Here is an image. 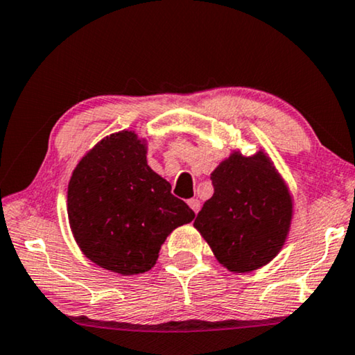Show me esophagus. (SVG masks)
<instances>
[{
	"mask_svg": "<svg viewBox=\"0 0 355 355\" xmlns=\"http://www.w3.org/2000/svg\"><path fill=\"white\" fill-rule=\"evenodd\" d=\"M188 205L193 209L194 214H198V211L200 210V202H199V199H196V198L189 199V200H188Z\"/></svg>",
	"mask_w": 355,
	"mask_h": 355,
	"instance_id": "obj_1",
	"label": "esophagus"
}]
</instances>
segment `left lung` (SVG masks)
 <instances>
[{
    "instance_id": "8db88e82",
    "label": "left lung",
    "mask_w": 355,
    "mask_h": 355,
    "mask_svg": "<svg viewBox=\"0 0 355 355\" xmlns=\"http://www.w3.org/2000/svg\"><path fill=\"white\" fill-rule=\"evenodd\" d=\"M210 180L214 196L196 216L194 228L230 271L264 266L282 248L290 230L287 184L263 151L250 157L232 153Z\"/></svg>"
}]
</instances>
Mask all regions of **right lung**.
Listing matches in <instances>:
<instances>
[{
	"mask_svg": "<svg viewBox=\"0 0 355 355\" xmlns=\"http://www.w3.org/2000/svg\"><path fill=\"white\" fill-rule=\"evenodd\" d=\"M68 220L84 255L108 271H150L161 245L194 211L146 164L134 132L103 139L83 157L68 183Z\"/></svg>",
	"mask_w": 355,
	"mask_h": 355,
	"instance_id": "add662e5",
	"label": "right lung"
}]
</instances>
